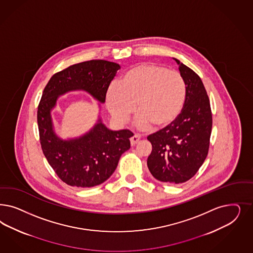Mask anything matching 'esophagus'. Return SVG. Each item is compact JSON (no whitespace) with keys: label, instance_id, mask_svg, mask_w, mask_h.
<instances>
[{"label":"esophagus","instance_id":"1","mask_svg":"<svg viewBox=\"0 0 253 253\" xmlns=\"http://www.w3.org/2000/svg\"><path fill=\"white\" fill-rule=\"evenodd\" d=\"M140 139V136L139 134H135L134 136H132L130 138V143L132 146H134L138 141Z\"/></svg>","mask_w":253,"mask_h":253}]
</instances>
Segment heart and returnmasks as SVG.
<instances>
[{"label": "heart", "instance_id": "obj_1", "mask_svg": "<svg viewBox=\"0 0 253 253\" xmlns=\"http://www.w3.org/2000/svg\"><path fill=\"white\" fill-rule=\"evenodd\" d=\"M186 99V84L175 71L157 64L132 67L123 74L118 85L107 91L106 103L118 122L126 123L136 111V126L146 131L154 126L163 129L171 126L181 113Z\"/></svg>", "mask_w": 253, "mask_h": 253}]
</instances>
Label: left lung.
<instances>
[{"label":"left lung","instance_id":"left-lung-1","mask_svg":"<svg viewBox=\"0 0 253 253\" xmlns=\"http://www.w3.org/2000/svg\"><path fill=\"white\" fill-rule=\"evenodd\" d=\"M186 84V99L177 120L148 136L153 150L147 166L155 179L178 184L196 175L208 155L211 135V103L202 80L174 58Z\"/></svg>","mask_w":253,"mask_h":253}]
</instances>
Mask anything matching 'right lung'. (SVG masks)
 Wrapping results in <instances>:
<instances>
[{"label":"right lung","instance_id":"add662e5","mask_svg":"<svg viewBox=\"0 0 253 253\" xmlns=\"http://www.w3.org/2000/svg\"><path fill=\"white\" fill-rule=\"evenodd\" d=\"M119 69V64L106 60L84 61L54 74L43 89L37 112L42 150L58 178L68 185L93 187L109 179L121 155L130 148L133 133L111 130L98 117L84 135L61 139L54 128L51 112L58 97L71 91H84L98 103H104L107 90Z\"/></svg>","mask_w":253,"mask_h":253}]
</instances>
